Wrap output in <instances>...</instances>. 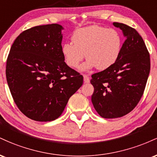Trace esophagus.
<instances>
[{
    "instance_id": "1",
    "label": "esophagus",
    "mask_w": 157,
    "mask_h": 157,
    "mask_svg": "<svg viewBox=\"0 0 157 157\" xmlns=\"http://www.w3.org/2000/svg\"><path fill=\"white\" fill-rule=\"evenodd\" d=\"M83 80H84V82H86V83H88V82H90L89 77L88 76V75H83Z\"/></svg>"
}]
</instances>
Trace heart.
<instances>
[{
	"mask_svg": "<svg viewBox=\"0 0 157 157\" xmlns=\"http://www.w3.org/2000/svg\"><path fill=\"white\" fill-rule=\"evenodd\" d=\"M72 44H63L61 51L66 64L77 68L83 60L81 71L96 67L98 70L109 68L117 62L122 49V38L113 29L93 25L79 29L71 36Z\"/></svg>",
	"mask_w": 157,
	"mask_h": 157,
	"instance_id": "1",
	"label": "heart"
}]
</instances>
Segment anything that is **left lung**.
I'll list each match as a JSON object with an SVG mask.
<instances>
[{
	"instance_id": "left-lung-1",
	"label": "left lung",
	"mask_w": 157,
	"mask_h": 157,
	"mask_svg": "<svg viewBox=\"0 0 157 157\" xmlns=\"http://www.w3.org/2000/svg\"><path fill=\"white\" fill-rule=\"evenodd\" d=\"M122 30L125 40L117 62L111 67L91 75V102L103 118L121 117L136 107L143 94L150 73V55L136 29L113 23Z\"/></svg>"
}]
</instances>
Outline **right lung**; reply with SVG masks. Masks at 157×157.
I'll return each instance as SVG.
<instances>
[{
	"label": "right lung",
	"mask_w": 157,
	"mask_h": 157,
	"mask_svg": "<svg viewBox=\"0 0 157 157\" xmlns=\"http://www.w3.org/2000/svg\"><path fill=\"white\" fill-rule=\"evenodd\" d=\"M63 29L53 23L23 32L7 58L6 80L14 101L23 114L35 121L58 118L83 82V77L64 62Z\"/></svg>",
	"instance_id": "1"
}]
</instances>
